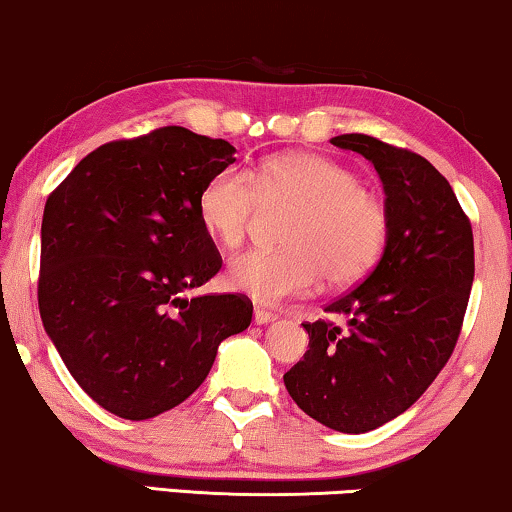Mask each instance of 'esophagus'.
Instances as JSON below:
<instances>
[{
  "label": "esophagus",
  "instance_id": "esophagus-1",
  "mask_svg": "<svg viewBox=\"0 0 512 512\" xmlns=\"http://www.w3.org/2000/svg\"><path fill=\"white\" fill-rule=\"evenodd\" d=\"M275 319H277V314H275V312L263 310V307H256V310H254V321H256L258 326L270 324V321H275Z\"/></svg>",
  "mask_w": 512,
  "mask_h": 512
}]
</instances>
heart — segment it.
I'll return each mask as SVG.
<instances>
[{
    "instance_id": "1",
    "label": "heart",
    "mask_w": 512,
    "mask_h": 512,
    "mask_svg": "<svg viewBox=\"0 0 512 512\" xmlns=\"http://www.w3.org/2000/svg\"><path fill=\"white\" fill-rule=\"evenodd\" d=\"M261 205L293 214L282 233L284 249H251L228 263L230 289L256 303L305 296L324 277L331 286L359 282L387 247L391 212L384 195L328 156H268L247 174H214L198 195L202 226L226 249L247 240Z\"/></svg>"
}]
</instances>
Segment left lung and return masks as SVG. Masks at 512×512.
Wrapping results in <instances>:
<instances>
[{
	"mask_svg": "<svg viewBox=\"0 0 512 512\" xmlns=\"http://www.w3.org/2000/svg\"><path fill=\"white\" fill-rule=\"evenodd\" d=\"M331 144L375 165L391 230L368 279L324 307L347 324L305 321L310 349L284 384L328 429L366 433L408 410L450 361L475 275L473 228L447 179L419 153L361 132Z\"/></svg>",
	"mask_w": 512,
	"mask_h": 512,
	"instance_id": "8db88e82",
	"label": "left lung"
}]
</instances>
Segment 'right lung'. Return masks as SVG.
Wrapping results in <instances>:
<instances>
[{
	"mask_svg": "<svg viewBox=\"0 0 512 512\" xmlns=\"http://www.w3.org/2000/svg\"><path fill=\"white\" fill-rule=\"evenodd\" d=\"M235 146L165 125L90 151L48 195L39 314L79 387L123 419L186 401L228 335L251 324L242 293H186L221 270L198 195Z\"/></svg>",
	"mask_w": 512,
	"mask_h": 512,
	"instance_id": "obj_1",
	"label": "right lung"
}]
</instances>
